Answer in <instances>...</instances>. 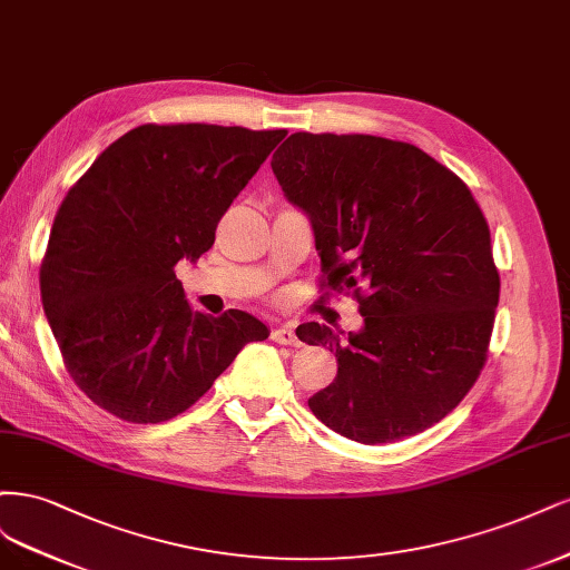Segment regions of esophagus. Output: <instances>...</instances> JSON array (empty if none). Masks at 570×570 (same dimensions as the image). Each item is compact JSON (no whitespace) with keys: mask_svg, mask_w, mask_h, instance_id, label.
I'll use <instances>...</instances> for the list:
<instances>
[{"mask_svg":"<svg viewBox=\"0 0 570 570\" xmlns=\"http://www.w3.org/2000/svg\"><path fill=\"white\" fill-rule=\"evenodd\" d=\"M272 341H274V343H279V345H301V341H298L296 332H293V328H291L288 324L277 326V328H272Z\"/></svg>","mask_w":570,"mask_h":570,"instance_id":"obj_1","label":"esophagus"}]
</instances>
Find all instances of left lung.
Masks as SVG:
<instances>
[{
	"instance_id": "1",
	"label": "left lung",
	"mask_w": 570,
	"mask_h": 570,
	"mask_svg": "<svg viewBox=\"0 0 570 570\" xmlns=\"http://www.w3.org/2000/svg\"><path fill=\"white\" fill-rule=\"evenodd\" d=\"M272 170L315 229L324 286L353 291L364 320L343 341L326 324L296 328L338 360L336 379L307 400L312 414L364 445L431 429L488 357L500 274L483 210L407 141L296 132Z\"/></svg>"
}]
</instances>
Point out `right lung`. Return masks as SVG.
<instances>
[{"label": "right lung", "instance_id": "1", "mask_svg": "<svg viewBox=\"0 0 570 570\" xmlns=\"http://www.w3.org/2000/svg\"><path fill=\"white\" fill-rule=\"evenodd\" d=\"M286 130L139 125L70 187L40 267L42 305L78 389L118 419L160 424L208 393L267 326L191 309L175 265L196 263Z\"/></svg>", "mask_w": 570, "mask_h": 570}]
</instances>
